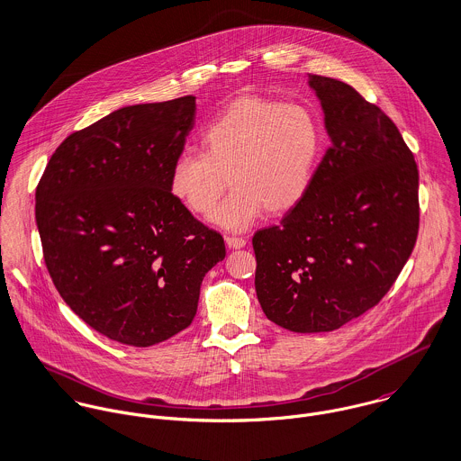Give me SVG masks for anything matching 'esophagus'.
Segmentation results:
<instances>
[{"label":"esophagus","mask_w":461,"mask_h":461,"mask_svg":"<svg viewBox=\"0 0 461 461\" xmlns=\"http://www.w3.org/2000/svg\"><path fill=\"white\" fill-rule=\"evenodd\" d=\"M225 243L229 249H243L247 245V240L240 238V236H227Z\"/></svg>","instance_id":"obj_1"}]
</instances>
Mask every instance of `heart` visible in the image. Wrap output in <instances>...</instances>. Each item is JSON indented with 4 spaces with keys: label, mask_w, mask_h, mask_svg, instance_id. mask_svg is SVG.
Returning a JSON list of instances; mask_svg holds the SVG:
<instances>
[{
    "label": "heart",
    "mask_w": 461,
    "mask_h": 461,
    "mask_svg": "<svg viewBox=\"0 0 461 461\" xmlns=\"http://www.w3.org/2000/svg\"><path fill=\"white\" fill-rule=\"evenodd\" d=\"M321 154L323 130L311 108L240 97L203 130L202 150L183 152L174 161L168 188L192 212L207 214L230 181L232 192L211 220L229 230H245L264 209L276 216L302 203Z\"/></svg>",
    "instance_id": "1"
}]
</instances>
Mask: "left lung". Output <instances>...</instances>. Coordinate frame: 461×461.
I'll use <instances>...</instances> for the list:
<instances>
[{"mask_svg":"<svg viewBox=\"0 0 461 461\" xmlns=\"http://www.w3.org/2000/svg\"><path fill=\"white\" fill-rule=\"evenodd\" d=\"M330 143L314 183L254 234L256 291L282 329H340L380 303L419 232V170L394 122L353 86L309 74Z\"/></svg>","mask_w":461,"mask_h":461,"instance_id":"obj_1","label":"left lung"}]
</instances>
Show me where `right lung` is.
<instances>
[{
    "instance_id": "right-lung-1",
    "label": "right lung",
    "mask_w": 461,
    "mask_h": 461,
    "mask_svg": "<svg viewBox=\"0 0 461 461\" xmlns=\"http://www.w3.org/2000/svg\"><path fill=\"white\" fill-rule=\"evenodd\" d=\"M195 97L121 108L68 134L35 192L44 263L67 305L112 340L147 348L188 329L220 232L170 194Z\"/></svg>"
}]
</instances>
